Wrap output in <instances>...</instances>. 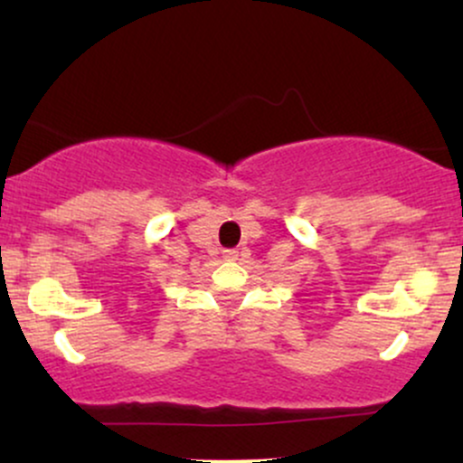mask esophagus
<instances>
[{
    "instance_id": "1",
    "label": "esophagus",
    "mask_w": 463,
    "mask_h": 463,
    "mask_svg": "<svg viewBox=\"0 0 463 463\" xmlns=\"http://www.w3.org/2000/svg\"><path fill=\"white\" fill-rule=\"evenodd\" d=\"M224 259H226V261H237V259H239V250H235V248L224 250Z\"/></svg>"
}]
</instances>
